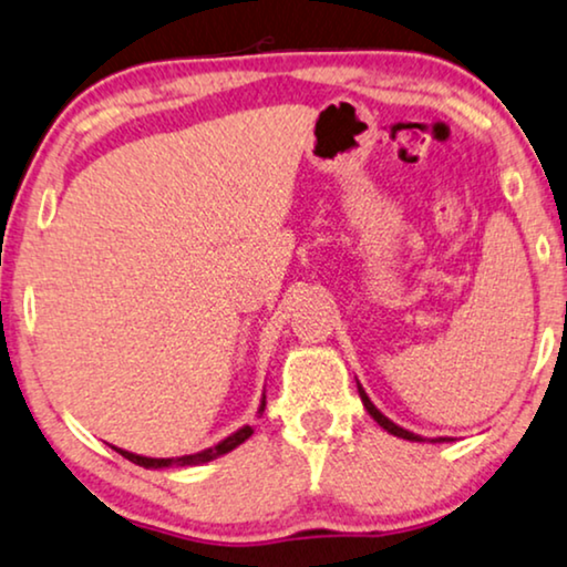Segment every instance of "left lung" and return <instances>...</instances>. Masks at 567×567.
Segmentation results:
<instances>
[{"instance_id": "obj_1", "label": "left lung", "mask_w": 567, "mask_h": 567, "mask_svg": "<svg viewBox=\"0 0 567 567\" xmlns=\"http://www.w3.org/2000/svg\"><path fill=\"white\" fill-rule=\"evenodd\" d=\"M358 394H360V399H362V406H365L368 414H371V417H373L375 422H379V425H381L383 430H386V433L396 435V437H404V441H414V443H422V441H425V437H422V435H414V433H410V430L399 427L396 422H391V420L386 417V414H383V412L379 410V406H375V404L371 402V396L365 394V389H362L360 383H358ZM443 441H449V437H433V443H443Z\"/></svg>"}]
</instances>
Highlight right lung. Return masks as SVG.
Instances as JSON below:
<instances>
[{
  "label": "right lung",
  "instance_id": "right-lung-1",
  "mask_svg": "<svg viewBox=\"0 0 567 567\" xmlns=\"http://www.w3.org/2000/svg\"><path fill=\"white\" fill-rule=\"evenodd\" d=\"M264 399L267 396H261V404H259V414L264 412V406H267V402H264ZM254 435V430L248 427V425H244V427H238L236 433H230L228 437H225V441H220L217 443V446H213V449H205V451H199V454H188V456H176V458H153V456H140V454H132V451H124V449H116L121 456L124 458H130L132 464H140V466H145V470H165V466H199V464H207V462H213V458H217V456H223V454H230L233 449H238L240 443L244 441H248V437Z\"/></svg>",
  "mask_w": 567,
  "mask_h": 567
}]
</instances>
